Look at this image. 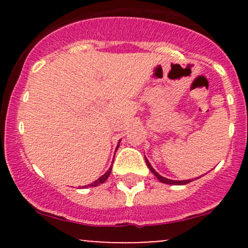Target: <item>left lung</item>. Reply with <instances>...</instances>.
Wrapping results in <instances>:
<instances>
[{
    "instance_id": "8db88e82",
    "label": "left lung",
    "mask_w": 248,
    "mask_h": 248,
    "mask_svg": "<svg viewBox=\"0 0 248 248\" xmlns=\"http://www.w3.org/2000/svg\"><path fill=\"white\" fill-rule=\"evenodd\" d=\"M146 163H147L148 168H149V169H150V171H152L154 175H155L156 177H157L158 181H161L162 183L173 184V186H183V184H187V183H190V182H191V179H186V181H172V179H168L166 177H163V176H161L158 172H156L155 169H154V168L152 167V164L149 163V161H148L147 158H146Z\"/></svg>"
}]
</instances>
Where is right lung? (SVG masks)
Wrapping results in <instances>:
<instances>
[{
	"instance_id": "1",
	"label": "right lung",
	"mask_w": 248,
	"mask_h": 248,
	"mask_svg": "<svg viewBox=\"0 0 248 248\" xmlns=\"http://www.w3.org/2000/svg\"><path fill=\"white\" fill-rule=\"evenodd\" d=\"M110 172H112V168H109V169L107 170V172H105L100 178H98V179H96V181L93 182V183H91L90 186H99V184L104 183V182L108 178V176L110 175Z\"/></svg>"
}]
</instances>
